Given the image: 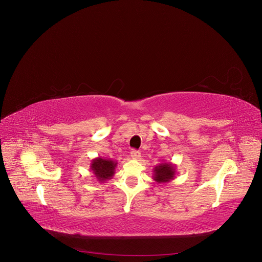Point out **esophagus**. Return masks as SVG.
<instances>
[{
    "label": "esophagus",
    "instance_id": "obj_1",
    "mask_svg": "<svg viewBox=\"0 0 262 262\" xmlns=\"http://www.w3.org/2000/svg\"><path fill=\"white\" fill-rule=\"evenodd\" d=\"M130 156H131L132 159L138 160V159L141 158V152L138 151V150H134V149H133V150H131V152H130Z\"/></svg>",
    "mask_w": 262,
    "mask_h": 262
}]
</instances>
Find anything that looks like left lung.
<instances>
[{
  "label": "left lung",
  "mask_w": 262,
  "mask_h": 262,
  "mask_svg": "<svg viewBox=\"0 0 262 262\" xmlns=\"http://www.w3.org/2000/svg\"><path fill=\"white\" fill-rule=\"evenodd\" d=\"M176 165L171 162H163L154 168L152 179L158 184H165L175 179Z\"/></svg>",
  "instance_id": "left-lung-1"
}]
</instances>
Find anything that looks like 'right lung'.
Returning <instances> with one entry per match:
<instances>
[{
  "label": "right lung",
  "mask_w": 262,
  "mask_h": 262,
  "mask_svg": "<svg viewBox=\"0 0 262 262\" xmlns=\"http://www.w3.org/2000/svg\"><path fill=\"white\" fill-rule=\"evenodd\" d=\"M116 166H117L116 161L98 157L92 161L91 170L93 171L96 180L98 182L103 183L113 178Z\"/></svg>",
  "instance_id": "obj_1"
}]
</instances>
